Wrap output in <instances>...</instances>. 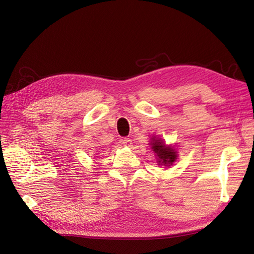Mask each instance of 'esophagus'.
I'll return each instance as SVG.
<instances>
[{"mask_svg":"<svg viewBox=\"0 0 254 254\" xmlns=\"http://www.w3.org/2000/svg\"><path fill=\"white\" fill-rule=\"evenodd\" d=\"M121 143L123 144V146H127V147H131L132 146V141L130 138H123Z\"/></svg>","mask_w":254,"mask_h":254,"instance_id":"esophagus-1","label":"esophagus"}]
</instances>
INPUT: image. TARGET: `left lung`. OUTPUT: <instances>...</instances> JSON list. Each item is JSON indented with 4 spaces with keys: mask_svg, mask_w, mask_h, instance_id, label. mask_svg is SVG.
Segmentation results:
<instances>
[{
    "mask_svg": "<svg viewBox=\"0 0 254 254\" xmlns=\"http://www.w3.org/2000/svg\"><path fill=\"white\" fill-rule=\"evenodd\" d=\"M148 144L150 145V149L155 154L158 166H165L168 168L170 166H174L178 159V150L175 146L167 145L164 139L154 135L150 137V142Z\"/></svg>",
    "mask_w": 254,
    "mask_h": 254,
    "instance_id": "obj_1",
    "label": "left lung"
}]
</instances>
